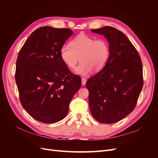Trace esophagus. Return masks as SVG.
Returning <instances> with one entry per match:
<instances>
[{
	"instance_id": "esophagus-1",
	"label": "esophagus",
	"mask_w": 158,
	"mask_h": 158,
	"mask_svg": "<svg viewBox=\"0 0 158 158\" xmlns=\"http://www.w3.org/2000/svg\"><path fill=\"white\" fill-rule=\"evenodd\" d=\"M85 83H86V79L84 78H82V84L83 85H85Z\"/></svg>"
}]
</instances>
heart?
I'll return each mask as SVG.
<instances>
[{
    "mask_svg": "<svg viewBox=\"0 0 158 158\" xmlns=\"http://www.w3.org/2000/svg\"><path fill=\"white\" fill-rule=\"evenodd\" d=\"M70 45L62 46L59 55L62 61L70 69H74L80 60V64L74 71L76 74L86 76L93 70L99 72L106 66L110 55V47L106 40L95 39L80 33L70 41Z\"/></svg>",
    "mask_w": 158,
    "mask_h": 158,
    "instance_id": "1",
    "label": "heart"
}]
</instances>
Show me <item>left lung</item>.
<instances>
[{
    "instance_id": "left-lung-1",
    "label": "left lung",
    "mask_w": 158,
    "mask_h": 158,
    "mask_svg": "<svg viewBox=\"0 0 158 158\" xmlns=\"http://www.w3.org/2000/svg\"><path fill=\"white\" fill-rule=\"evenodd\" d=\"M91 31L107 39L110 55L104 69L85 84L89 109L98 121L112 124L127 117L136 106L143 86L142 61L122 31L111 26Z\"/></svg>"
}]
</instances>
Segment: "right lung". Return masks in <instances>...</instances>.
<instances>
[{"instance_id": "1", "label": "right lung", "mask_w": 158, "mask_h": 158, "mask_svg": "<svg viewBox=\"0 0 158 158\" xmlns=\"http://www.w3.org/2000/svg\"><path fill=\"white\" fill-rule=\"evenodd\" d=\"M73 34L69 28L44 26L33 31L17 58L15 79L22 107L33 118L55 123L67 115L69 104L81 87L59 51Z\"/></svg>"}]
</instances>
